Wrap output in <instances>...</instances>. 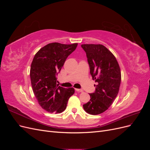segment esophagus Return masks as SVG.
<instances>
[{
  "mask_svg": "<svg viewBox=\"0 0 150 150\" xmlns=\"http://www.w3.org/2000/svg\"><path fill=\"white\" fill-rule=\"evenodd\" d=\"M75 90L77 92H81V93L83 92V90L82 89H75Z\"/></svg>",
  "mask_w": 150,
  "mask_h": 150,
  "instance_id": "esophagus-1",
  "label": "esophagus"
}]
</instances>
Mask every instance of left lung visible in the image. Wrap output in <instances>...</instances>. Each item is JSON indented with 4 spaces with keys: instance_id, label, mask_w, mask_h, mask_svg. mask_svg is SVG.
<instances>
[{
    "instance_id": "8db88e82",
    "label": "left lung",
    "mask_w": 150,
    "mask_h": 150,
    "mask_svg": "<svg viewBox=\"0 0 150 150\" xmlns=\"http://www.w3.org/2000/svg\"><path fill=\"white\" fill-rule=\"evenodd\" d=\"M89 66L90 74L98 83L95 91L90 93V100L83 104L84 111L92 115L107 110L118 94L121 71L114 55L103 45L82 44Z\"/></svg>"
}]
</instances>
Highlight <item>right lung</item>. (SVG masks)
Here are the masks:
<instances>
[{"mask_svg":"<svg viewBox=\"0 0 150 150\" xmlns=\"http://www.w3.org/2000/svg\"><path fill=\"white\" fill-rule=\"evenodd\" d=\"M77 46V43H50L40 49L34 57L30 71L32 88L39 105L47 112L64 111L68 99L74 93V88L59 86L57 76Z\"/></svg>","mask_w":150,"mask_h":150,"instance_id":"right-lung-1","label":"right lung"}]
</instances>
